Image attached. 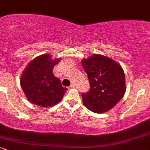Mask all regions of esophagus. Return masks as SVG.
<instances>
[{
    "mask_svg": "<svg viewBox=\"0 0 150 150\" xmlns=\"http://www.w3.org/2000/svg\"><path fill=\"white\" fill-rule=\"evenodd\" d=\"M74 87H75V84H74V83H72L71 85H70V87H69V88H73Z\"/></svg>",
    "mask_w": 150,
    "mask_h": 150,
    "instance_id": "esophagus-1",
    "label": "esophagus"
}]
</instances>
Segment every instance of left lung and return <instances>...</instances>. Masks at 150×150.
<instances>
[{"label":"left lung","instance_id":"8db88e82","mask_svg":"<svg viewBox=\"0 0 150 150\" xmlns=\"http://www.w3.org/2000/svg\"><path fill=\"white\" fill-rule=\"evenodd\" d=\"M88 76L90 89L82 94L85 106L97 113L107 112L124 96L125 77L118 62L101 54H94L82 61Z\"/></svg>","mask_w":150,"mask_h":150}]
</instances>
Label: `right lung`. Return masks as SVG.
Returning a JSON list of instances; mask_svg holds the SVG:
<instances>
[{"label":"right lung","mask_w":150,"mask_h":150,"mask_svg":"<svg viewBox=\"0 0 150 150\" xmlns=\"http://www.w3.org/2000/svg\"><path fill=\"white\" fill-rule=\"evenodd\" d=\"M60 61L61 58L53 59L51 54L45 53L27 65L20 77V85L29 101L48 108L62 100L68 89L53 73V67Z\"/></svg>","instance_id":"obj_1"}]
</instances>
